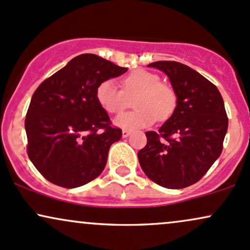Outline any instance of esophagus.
Here are the masks:
<instances>
[{
  "mask_svg": "<svg viewBox=\"0 0 250 250\" xmlns=\"http://www.w3.org/2000/svg\"><path fill=\"white\" fill-rule=\"evenodd\" d=\"M130 133H131V131L128 130V129H123V130H122V136L123 137H128L129 135H130Z\"/></svg>",
  "mask_w": 250,
  "mask_h": 250,
  "instance_id": "1",
  "label": "esophagus"
}]
</instances>
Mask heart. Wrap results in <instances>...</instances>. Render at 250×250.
Wrapping results in <instances>:
<instances>
[{"label": "heart", "instance_id": "1", "mask_svg": "<svg viewBox=\"0 0 250 250\" xmlns=\"http://www.w3.org/2000/svg\"><path fill=\"white\" fill-rule=\"evenodd\" d=\"M134 100L133 111L117 116L115 123L125 129L146 128L159 120L173 115L177 104L176 93L160 76L151 71H131L121 80V89L111 80H104L97 85L96 99L109 114H120Z\"/></svg>", "mask_w": 250, "mask_h": 250}]
</instances>
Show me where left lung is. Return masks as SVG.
Instances as JSON below:
<instances>
[{"label":"left lung","instance_id":"8db88e82","mask_svg":"<svg viewBox=\"0 0 250 250\" xmlns=\"http://www.w3.org/2000/svg\"><path fill=\"white\" fill-rule=\"evenodd\" d=\"M165 71L177 96L175 111L159 131H147L137 154L142 170L169 189L194 185L222 153L228 129L225 103L216 85L188 65L175 61L148 64Z\"/></svg>","mask_w":250,"mask_h":250}]
</instances>
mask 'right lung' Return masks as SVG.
<instances>
[{
	"mask_svg": "<svg viewBox=\"0 0 250 250\" xmlns=\"http://www.w3.org/2000/svg\"><path fill=\"white\" fill-rule=\"evenodd\" d=\"M128 68L94 54L74 57L37 87L25 115L27 153L44 179L63 188L95 180L108 151L122 137L96 99L104 80Z\"/></svg>",
	"mask_w": 250,
	"mask_h": 250,
	"instance_id": "right-lung-1",
	"label": "right lung"
}]
</instances>
